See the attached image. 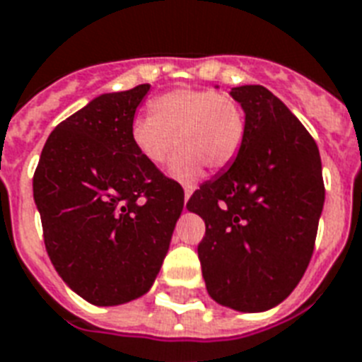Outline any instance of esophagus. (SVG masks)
I'll return each instance as SVG.
<instances>
[{
    "label": "esophagus",
    "mask_w": 362,
    "mask_h": 362,
    "mask_svg": "<svg viewBox=\"0 0 362 362\" xmlns=\"http://www.w3.org/2000/svg\"><path fill=\"white\" fill-rule=\"evenodd\" d=\"M192 187H185V207H187V202H189V198L192 196Z\"/></svg>",
    "instance_id": "1"
}]
</instances>
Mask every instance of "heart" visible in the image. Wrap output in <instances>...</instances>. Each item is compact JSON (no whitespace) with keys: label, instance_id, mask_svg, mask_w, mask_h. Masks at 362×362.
<instances>
[{"label":"heart","instance_id":"heart-1","mask_svg":"<svg viewBox=\"0 0 362 362\" xmlns=\"http://www.w3.org/2000/svg\"><path fill=\"white\" fill-rule=\"evenodd\" d=\"M151 114L136 115L131 140L149 164L160 166L170 158V173L190 183L204 173L221 172L241 153L247 121L241 106L230 95L213 89H172L153 99Z\"/></svg>","mask_w":362,"mask_h":362}]
</instances>
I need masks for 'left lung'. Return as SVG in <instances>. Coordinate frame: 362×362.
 I'll use <instances>...</instances> for the list:
<instances>
[{"label":"left lung","instance_id":"obj_1","mask_svg":"<svg viewBox=\"0 0 362 362\" xmlns=\"http://www.w3.org/2000/svg\"><path fill=\"white\" fill-rule=\"evenodd\" d=\"M247 134L226 172L187 209L205 222L198 245L209 296L239 312L273 308L296 290L314 252L325 202L314 138L263 86L233 88Z\"/></svg>","mask_w":362,"mask_h":362}]
</instances>
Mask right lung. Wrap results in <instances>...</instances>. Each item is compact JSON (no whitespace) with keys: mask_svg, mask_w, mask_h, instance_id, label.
Listing matches in <instances>:
<instances>
[{"mask_svg":"<svg viewBox=\"0 0 362 362\" xmlns=\"http://www.w3.org/2000/svg\"><path fill=\"white\" fill-rule=\"evenodd\" d=\"M149 91L104 93L48 136L33 175L46 252L91 305H123L157 279L185 204L181 185L136 151L131 123Z\"/></svg>","mask_w":362,"mask_h":362,"instance_id":"obj_1","label":"right lung"}]
</instances>
